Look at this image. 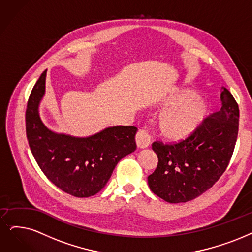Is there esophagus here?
<instances>
[{
    "instance_id": "obj_1",
    "label": "esophagus",
    "mask_w": 252,
    "mask_h": 252,
    "mask_svg": "<svg viewBox=\"0 0 252 252\" xmlns=\"http://www.w3.org/2000/svg\"><path fill=\"white\" fill-rule=\"evenodd\" d=\"M136 145L138 148L144 149L147 148L150 144V135L148 134L146 129H139L135 135Z\"/></svg>"
}]
</instances>
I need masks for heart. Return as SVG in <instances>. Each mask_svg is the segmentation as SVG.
I'll return each instance as SVG.
<instances>
[{
	"label": "heart",
	"instance_id": "b5f03b06",
	"mask_svg": "<svg viewBox=\"0 0 252 252\" xmlns=\"http://www.w3.org/2000/svg\"><path fill=\"white\" fill-rule=\"evenodd\" d=\"M157 118L160 134L169 140H181L191 134L203 124L208 116V105L191 89L179 90L168 96Z\"/></svg>",
	"mask_w": 252,
	"mask_h": 252
}]
</instances>
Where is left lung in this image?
I'll return each mask as SVG.
<instances>
[{
	"mask_svg": "<svg viewBox=\"0 0 252 252\" xmlns=\"http://www.w3.org/2000/svg\"><path fill=\"white\" fill-rule=\"evenodd\" d=\"M219 112L207 117L196 131L183 140L152 149L158 164L148 177L150 189L170 204L186 203L212 187L225 172L233 156L239 131V106L222 88Z\"/></svg>",
	"mask_w": 252,
	"mask_h": 252,
	"instance_id": "1",
	"label": "left lung"
}]
</instances>
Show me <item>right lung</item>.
<instances>
[{"mask_svg":"<svg viewBox=\"0 0 252 252\" xmlns=\"http://www.w3.org/2000/svg\"><path fill=\"white\" fill-rule=\"evenodd\" d=\"M45 77L46 70L28 100L26 132L30 149L46 178L64 192L76 197L95 195L106 185L119 161L135 151L137 128L109 127L89 137L53 132L38 113Z\"/></svg>","mask_w":252,"mask_h":252,"instance_id":"right-lung-1","label":"right lung"}]
</instances>
